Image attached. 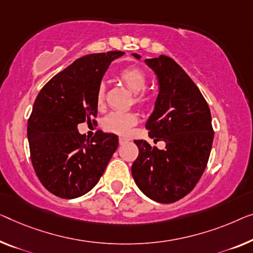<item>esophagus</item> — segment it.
Here are the masks:
<instances>
[{
  "label": "esophagus",
  "instance_id": "1",
  "mask_svg": "<svg viewBox=\"0 0 253 253\" xmlns=\"http://www.w3.org/2000/svg\"><path fill=\"white\" fill-rule=\"evenodd\" d=\"M128 141H129V139H128V138L124 137V136H119V144H120V145L125 144V143H127Z\"/></svg>",
  "mask_w": 253,
  "mask_h": 253
}]
</instances>
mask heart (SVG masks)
<instances>
[{
	"label": "heart",
	"instance_id": "1",
	"mask_svg": "<svg viewBox=\"0 0 253 253\" xmlns=\"http://www.w3.org/2000/svg\"><path fill=\"white\" fill-rule=\"evenodd\" d=\"M118 78L126 85L128 89L134 93V103L137 105H145L149 102V96L145 92L148 86V76L142 69L137 67H128L118 74ZM96 104L102 108L105 101V85L97 86ZM137 115L133 111H114L107 115L102 120V126L107 131L115 134L125 135L130 128L137 124Z\"/></svg>",
	"mask_w": 253,
	"mask_h": 253
}]
</instances>
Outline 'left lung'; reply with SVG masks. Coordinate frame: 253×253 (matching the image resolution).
<instances>
[{
    "instance_id": "8db88e82",
    "label": "left lung",
    "mask_w": 253,
    "mask_h": 253,
    "mask_svg": "<svg viewBox=\"0 0 253 253\" xmlns=\"http://www.w3.org/2000/svg\"><path fill=\"white\" fill-rule=\"evenodd\" d=\"M145 62L160 85L145 127L151 138L166 142V149L152 148L143 139L134 141L138 157L131 175L146 197L172 203L193 190L207 167L213 141L211 114L198 86L174 59L160 55Z\"/></svg>"
}]
</instances>
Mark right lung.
<instances>
[{"label": "right lung", "instance_id": "right-lung-1", "mask_svg": "<svg viewBox=\"0 0 253 253\" xmlns=\"http://www.w3.org/2000/svg\"><path fill=\"white\" fill-rule=\"evenodd\" d=\"M123 51L77 59L43 86L27 123L30 159L40 182L62 199L82 197L96 185L118 148V136L97 130L88 139L77 125L96 124L97 86Z\"/></svg>", "mask_w": 253, "mask_h": 253}]
</instances>
